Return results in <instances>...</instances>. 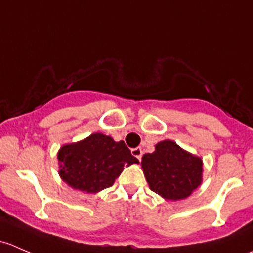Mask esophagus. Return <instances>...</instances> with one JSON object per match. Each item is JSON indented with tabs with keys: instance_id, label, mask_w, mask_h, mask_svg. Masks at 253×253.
<instances>
[{
	"instance_id": "34e87169",
	"label": "esophagus",
	"mask_w": 253,
	"mask_h": 253,
	"mask_svg": "<svg viewBox=\"0 0 253 253\" xmlns=\"http://www.w3.org/2000/svg\"><path fill=\"white\" fill-rule=\"evenodd\" d=\"M131 153H132V155H133V157H136L138 160L142 159V155H143L142 148H139V147L133 148V149L131 150Z\"/></svg>"
}]
</instances>
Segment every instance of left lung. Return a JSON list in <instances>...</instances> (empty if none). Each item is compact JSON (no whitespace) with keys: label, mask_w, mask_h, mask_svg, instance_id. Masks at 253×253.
I'll return each mask as SVG.
<instances>
[{"label":"left lung","mask_w":253,"mask_h":253,"mask_svg":"<svg viewBox=\"0 0 253 253\" xmlns=\"http://www.w3.org/2000/svg\"><path fill=\"white\" fill-rule=\"evenodd\" d=\"M142 168L150 190L167 200L188 197L202 181V160L172 141L158 143L154 153L143 155Z\"/></svg>","instance_id":"8db88e82"}]
</instances>
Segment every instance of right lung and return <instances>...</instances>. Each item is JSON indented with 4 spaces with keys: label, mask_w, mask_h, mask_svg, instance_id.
I'll return each instance as SVG.
<instances>
[{
    "label": "right lung",
    "mask_w": 253,
    "mask_h": 253,
    "mask_svg": "<svg viewBox=\"0 0 253 253\" xmlns=\"http://www.w3.org/2000/svg\"><path fill=\"white\" fill-rule=\"evenodd\" d=\"M57 157L62 180L71 187L89 193L111 187L124 167L138 163L124 141L115 142L101 133L63 145Z\"/></svg>",
    "instance_id": "add662e5"
}]
</instances>
